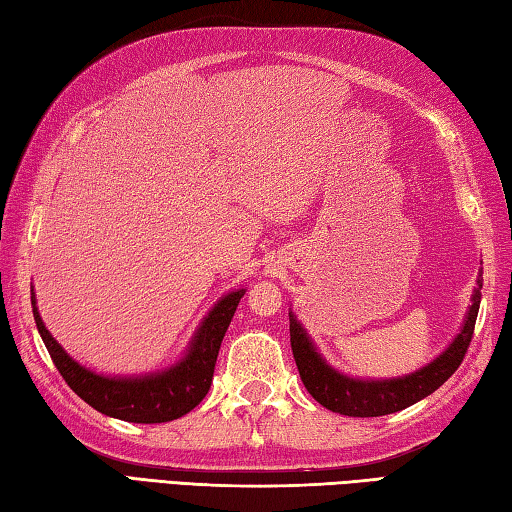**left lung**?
<instances>
[{"label":"left lung","instance_id":"1","mask_svg":"<svg viewBox=\"0 0 512 512\" xmlns=\"http://www.w3.org/2000/svg\"><path fill=\"white\" fill-rule=\"evenodd\" d=\"M479 289L481 274L477 278V289L472 294V305L468 307L464 327L455 336V341L435 361H430L426 368L406 376H397V379H352V376L334 370L316 352V347L303 330V325L289 312V341H292L296 368L307 392L323 408L345 414V417H383V414L399 412L412 406V403L426 399L428 394L441 388L455 374L461 361H464L466 350L472 341V332H475V321L481 303Z\"/></svg>","mask_w":512,"mask_h":512}]
</instances>
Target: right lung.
Masks as SVG:
<instances>
[{
  "label": "right lung",
  "mask_w": 512,
  "mask_h": 512,
  "mask_svg": "<svg viewBox=\"0 0 512 512\" xmlns=\"http://www.w3.org/2000/svg\"><path fill=\"white\" fill-rule=\"evenodd\" d=\"M243 296L245 289H236L220 298L200 323L187 354L171 368L144 376H104L71 359L64 347L53 339L37 312L31 289L37 332L69 388L106 417L131 423H165L180 419L205 399L214 379L220 343Z\"/></svg>",
  "instance_id": "add662e5"
}]
</instances>
